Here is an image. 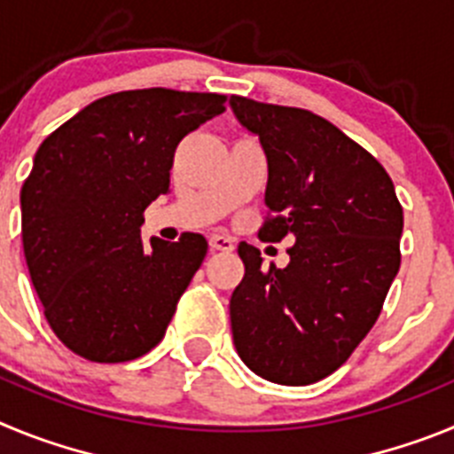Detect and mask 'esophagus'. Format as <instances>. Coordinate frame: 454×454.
Instances as JSON below:
<instances>
[{
    "label": "esophagus",
    "instance_id": "obj_1",
    "mask_svg": "<svg viewBox=\"0 0 454 454\" xmlns=\"http://www.w3.org/2000/svg\"><path fill=\"white\" fill-rule=\"evenodd\" d=\"M208 246H211V250L231 252L236 247V243H234V239H231V236L211 234V239H208Z\"/></svg>",
    "mask_w": 454,
    "mask_h": 454
}]
</instances>
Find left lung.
Listing matches in <instances>:
<instances>
[{
    "label": "left lung",
    "instance_id": "8db88e82",
    "mask_svg": "<svg viewBox=\"0 0 454 454\" xmlns=\"http://www.w3.org/2000/svg\"><path fill=\"white\" fill-rule=\"evenodd\" d=\"M230 104L268 159L259 239H295L288 266L268 270L254 246H239L234 346L263 380L314 384L350 359L382 311L400 268L403 207L382 163L320 115L240 95Z\"/></svg>",
    "mask_w": 454,
    "mask_h": 454
}]
</instances>
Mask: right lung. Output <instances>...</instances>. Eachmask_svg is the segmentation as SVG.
<instances>
[{"mask_svg": "<svg viewBox=\"0 0 454 454\" xmlns=\"http://www.w3.org/2000/svg\"><path fill=\"white\" fill-rule=\"evenodd\" d=\"M218 92L122 90L51 131L24 179L22 246L51 332L88 362L138 359L166 334L202 266V234L143 247V211L170 186L175 150L223 114Z\"/></svg>", "mask_w": 454, "mask_h": 454, "instance_id": "1", "label": "right lung"}]
</instances>
